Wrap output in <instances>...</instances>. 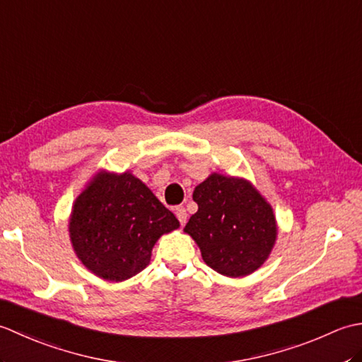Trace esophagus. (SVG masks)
<instances>
[{"mask_svg": "<svg viewBox=\"0 0 362 362\" xmlns=\"http://www.w3.org/2000/svg\"><path fill=\"white\" fill-rule=\"evenodd\" d=\"M175 216H177V219L180 221V224L183 226L187 222V218H188L187 210L183 209V206H177V209H175Z\"/></svg>", "mask_w": 362, "mask_h": 362, "instance_id": "34e87169", "label": "esophagus"}]
</instances>
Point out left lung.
Masks as SVG:
<instances>
[{
  "mask_svg": "<svg viewBox=\"0 0 362 362\" xmlns=\"http://www.w3.org/2000/svg\"><path fill=\"white\" fill-rule=\"evenodd\" d=\"M197 211L183 232L201 249L206 266L230 279L266 263L279 235L272 205L244 177L211 173L193 193Z\"/></svg>",
  "mask_w": 362,
  "mask_h": 362,
  "instance_id": "1",
  "label": "left lung"
}]
</instances>
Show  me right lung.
I'll return each mask as SVG.
<instances>
[{
  "label": "right lung",
  "instance_id": "right-lung-1",
  "mask_svg": "<svg viewBox=\"0 0 362 362\" xmlns=\"http://www.w3.org/2000/svg\"><path fill=\"white\" fill-rule=\"evenodd\" d=\"M180 224L130 171L99 169L76 197L68 232L76 257L105 281H124L151 263L161 235Z\"/></svg>",
  "mask_w": 362,
  "mask_h": 362
}]
</instances>
